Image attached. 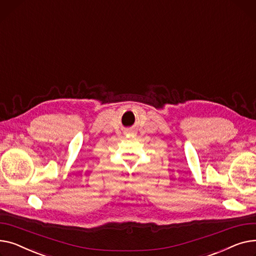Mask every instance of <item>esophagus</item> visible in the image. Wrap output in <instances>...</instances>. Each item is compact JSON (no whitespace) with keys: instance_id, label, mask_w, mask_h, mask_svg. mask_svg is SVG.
<instances>
[{"instance_id":"1","label":"esophagus","mask_w":256,"mask_h":256,"mask_svg":"<svg viewBox=\"0 0 256 256\" xmlns=\"http://www.w3.org/2000/svg\"><path fill=\"white\" fill-rule=\"evenodd\" d=\"M132 132H134V131H132Z\"/></svg>"}]
</instances>
